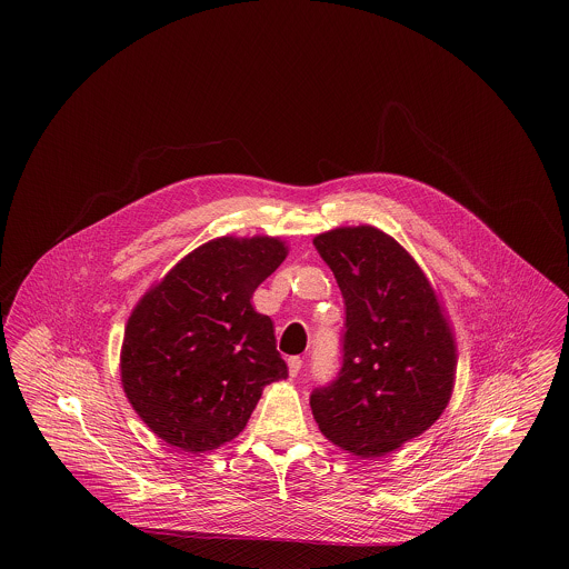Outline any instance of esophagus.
Here are the masks:
<instances>
[{"mask_svg": "<svg viewBox=\"0 0 569 569\" xmlns=\"http://www.w3.org/2000/svg\"><path fill=\"white\" fill-rule=\"evenodd\" d=\"M288 369H290V376L297 378L298 373H300V369H302V358H300V356L288 358Z\"/></svg>", "mask_w": 569, "mask_h": 569, "instance_id": "esophagus-1", "label": "esophagus"}]
</instances>
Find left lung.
<instances>
[{"mask_svg":"<svg viewBox=\"0 0 569 569\" xmlns=\"http://www.w3.org/2000/svg\"><path fill=\"white\" fill-rule=\"evenodd\" d=\"M313 244L346 300V335L339 378L311 395V411L337 448L383 457L450 403L455 332L429 277L383 230L341 226Z\"/></svg>","mask_w":569,"mask_h":569,"instance_id":"obj_1","label":"left lung"}]
</instances>
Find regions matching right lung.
<instances>
[{"mask_svg":"<svg viewBox=\"0 0 569 569\" xmlns=\"http://www.w3.org/2000/svg\"><path fill=\"white\" fill-rule=\"evenodd\" d=\"M279 237H219L196 247L136 302L121 386L140 420L191 455L241 433L264 386L288 378L256 288L286 260Z\"/></svg>","mask_w":569,"mask_h":569,"instance_id":"1","label":"right lung"}]
</instances>
